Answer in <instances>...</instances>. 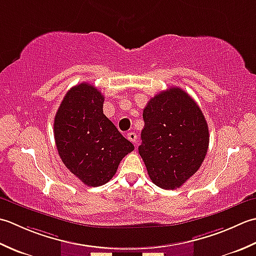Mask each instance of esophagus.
<instances>
[{"label":"esophagus","instance_id":"obj_1","mask_svg":"<svg viewBox=\"0 0 256 256\" xmlns=\"http://www.w3.org/2000/svg\"><path fill=\"white\" fill-rule=\"evenodd\" d=\"M127 137H128V139L130 140V142L136 144V142H137L138 136H137V134H136L134 132H129V134H127Z\"/></svg>","mask_w":256,"mask_h":256}]
</instances>
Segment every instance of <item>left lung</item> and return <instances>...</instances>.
I'll list each match as a JSON object with an SVG mask.
<instances>
[{
	"instance_id": "8db88e82",
	"label": "left lung",
	"mask_w": 256,
	"mask_h": 256,
	"mask_svg": "<svg viewBox=\"0 0 256 256\" xmlns=\"http://www.w3.org/2000/svg\"><path fill=\"white\" fill-rule=\"evenodd\" d=\"M139 146L151 181L161 189L180 188L199 170L208 147L200 107L179 87L157 94L144 109Z\"/></svg>"
}]
</instances>
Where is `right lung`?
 <instances>
[{
    "instance_id": "right-lung-1",
    "label": "right lung",
    "mask_w": 256,
    "mask_h": 256,
    "mask_svg": "<svg viewBox=\"0 0 256 256\" xmlns=\"http://www.w3.org/2000/svg\"><path fill=\"white\" fill-rule=\"evenodd\" d=\"M102 94L82 82L66 92L54 119V137L62 162L82 184L99 186L114 176L134 144L102 112Z\"/></svg>"
}]
</instances>
